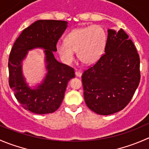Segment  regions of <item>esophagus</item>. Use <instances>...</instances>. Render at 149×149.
<instances>
[{
  "mask_svg": "<svg viewBox=\"0 0 149 149\" xmlns=\"http://www.w3.org/2000/svg\"><path fill=\"white\" fill-rule=\"evenodd\" d=\"M75 74H76V76H77V77H81L82 75V73H81L80 71H78V70H76V71L75 72Z\"/></svg>",
  "mask_w": 149,
  "mask_h": 149,
  "instance_id": "obj_1",
  "label": "esophagus"
}]
</instances>
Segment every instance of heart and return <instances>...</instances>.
<instances>
[{"label":"heart","mask_w":149,"mask_h":149,"mask_svg":"<svg viewBox=\"0 0 149 149\" xmlns=\"http://www.w3.org/2000/svg\"><path fill=\"white\" fill-rule=\"evenodd\" d=\"M107 42L104 29L99 25L73 29L65 37V43L58 42L56 50L65 63L74 59L77 52L79 60L86 65L95 63L102 56Z\"/></svg>","instance_id":"heart-1"}]
</instances>
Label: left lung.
Masks as SVG:
<instances>
[{"label":"left lung","mask_w":149,"mask_h":149,"mask_svg":"<svg viewBox=\"0 0 149 149\" xmlns=\"http://www.w3.org/2000/svg\"><path fill=\"white\" fill-rule=\"evenodd\" d=\"M104 54L82 75L84 100L95 113L109 115L124 109L140 82V58L122 29H107Z\"/></svg>","instance_id":"obj_1"}]
</instances>
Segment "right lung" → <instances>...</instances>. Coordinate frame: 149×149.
<instances>
[{"instance_id":"right-lung-1","label":"right lung","mask_w":149,"mask_h":149,"mask_svg":"<svg viewBox=\"0 0 149 149\" xmlns=\"http://www.w3.org/2000/svg\"><path fill=\"white\" fill-rule=\"evenodd\" d=\"M68 26L65 21L38 20L25 29L15 42L8 59L9 86L24 109L39 115L52 113L63 100L74 70L58 62L53 52ZM44 49L46 73L40 83L29 86L23 73V62L29 51Z\"/></svg>"}]
</instances>
